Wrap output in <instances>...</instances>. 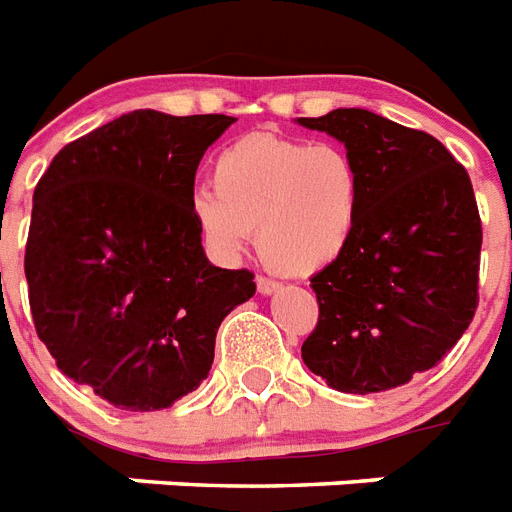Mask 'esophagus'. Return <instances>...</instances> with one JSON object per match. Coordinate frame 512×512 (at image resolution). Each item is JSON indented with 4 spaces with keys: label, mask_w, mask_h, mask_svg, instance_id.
<instances>
[{
    "label": "esophagus",
    "mask_w": 512,
    "mask_h": 512,
    "mask_svg": "<svg viewBox=\"0 0 512 512\" xmlns=\"http://www.w3.org/2000/svg\"><path fill=\"white\" fill-rule=\"evenodd\" d=\"M256 288H259V293H264V296H269V293H275L277 288H280V282L272 280V277H256Z\"/></svg>",
    "instance_id": "esophagus-1"
}]
</instances>
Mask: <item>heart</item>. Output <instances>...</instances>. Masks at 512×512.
Returning <instances> with one entry per match:
<instances>
[{"mask_svg":"<svg viewBox=\"0 0 512 512\" xmlns=\"http://www.w3.org/2000/svg\"><path fill=\"white\" fill-rule=\"evenodd\" d=\"M362 174L349 150L251 134L214 158L211 190L192 195L190 211L208 248L237 256L256 230L269 269L312 277L341 259L362 214Z\"/></svg>","mask_w":512,"mask_h":512,"instance_id":"heart-1","label":"heart"}]
</instances>
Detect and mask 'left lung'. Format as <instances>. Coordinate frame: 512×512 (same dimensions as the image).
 I'll return each mask as SVG.
<instances>
[{"label":"left lung","mask_w":512,"mask_h":512,"mask_svg":"<svg viewBox=\"0 0 512 512\" xmlns=\"http://www.w3.org/2000/svg\"><path fill=\"white\" fill-rule=\"evenodd\" d=\"M298 124L341 140L365 190L351 245L312 277L320 317L301 357L343 394L404 386L476 314L484 235L468 171L436 137L370 110Z\"/></svg>","instance_id":"left-lung-1"}]
</instances>
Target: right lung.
Listing matches in <instances>:
<instances>
[{"instance_id": "1", "label": "right lung", "mask_w": 512, "mask_h": 512, "mask_svg": "<svg viewBox=\"0 0 512 512\" xmlns=\"http://www.w3.org/2000/svg\"><path fill=\"white\" fill-rule=\"evenodd\" d=\"M235 118L132 110L68 142L34 190L26 240L36 335L73 383L118 410L195 391L253 272L214 267L190 200L206 147Z\"/></svg>"}]
</instances>
